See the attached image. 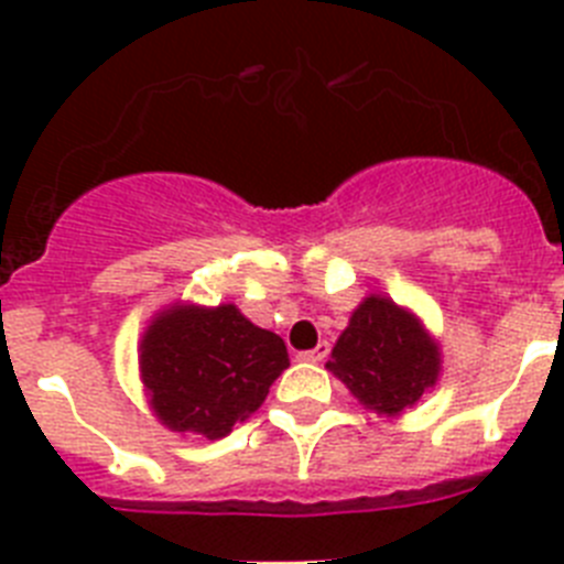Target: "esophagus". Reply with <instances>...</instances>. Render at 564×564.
<instances>
[{"label": "esophagus", "instance_id": "1", "mask_svg": "<svg viewBox=\"0 0 564 564\" xmlns=\"http://www.w3.org/2000/svg\"><path fill=\"white\" fill-rule=\"evenodd\" d=\"M327 352H330V344H327V341H318L316 347H313V350L299 352V358H302V361H313V364H318V361H325Z\"/></svg>", "mask_w": 564, "mask_h": 564}]
</instances>
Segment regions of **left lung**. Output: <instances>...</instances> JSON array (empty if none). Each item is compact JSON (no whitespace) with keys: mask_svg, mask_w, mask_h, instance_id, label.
I'll list each match as a JSON object with an SVG mask.
<instances>
[{"mask_svg":"<svg viewBox=\"0 0 564 564\" xmlns=\"http://www.w3.org/2000/svg\"><path fill=\"white\" fill-rule=\"evenodd\" d=\"M441 344L421 318L370 293L338 336L327 370L364 410L398 417L412 410L441 378Z\"/></svg>","mask_w":564,"mask_h":564,"instance_id":"obj_1","label":"left lung"}]
</instances>
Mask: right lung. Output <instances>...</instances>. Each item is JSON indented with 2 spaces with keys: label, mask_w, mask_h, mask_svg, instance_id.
I'll return each mask as SVG.
<instances>
[{
  "label": "right lung",
  "mask_w": 564,
  "mask_h": 564,
  "mask_svg": "<svg viewBox=\"0 0 564 564\" xmlns=\"http://www.w3.org/2000/svg\"><path fill=\"white\" fill-rule=\"evenodd\" d=\"M149 410L181 437H226L262 406L291 367L285 341L237 305L174 302L152 316L138 344Z\"/></svg>",
  "instance_id": "obj_1"
}]
</instances>
